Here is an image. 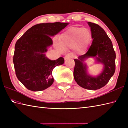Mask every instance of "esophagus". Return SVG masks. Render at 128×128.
Wrapping results in <instances>:
<instances>
[{
    "mask_svg": "<svg viewBox=\"0 0 128 128\" xmlns=\"http://www.w3.org/2000/svg\"><path fill=\"white\" fill-rule=\"evenodd\" d=\"M72 54H66V55L65 56V57H64L65 60H68V59H69L70 58H72Z\"/></svg>",
    "mask_w": 128,
    "mask_h": 128,
    "instance_id": "1",
    "label": "esophagus"
}]
</instances>
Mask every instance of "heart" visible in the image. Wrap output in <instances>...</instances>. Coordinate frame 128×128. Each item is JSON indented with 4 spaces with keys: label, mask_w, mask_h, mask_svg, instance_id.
I'll return each instance as SVG.
<instances>
[{
    "label": "heart",
    "mask_w": 128,
    "mask_h": 128,
    "mask_svg": "<svg viewBox=\"0 0 128 128\" xmlns=\"http://www.w3.org/2000/svg\"><path fill=\"white\" fill-rule=\"evenodd\" d=\"M91 40L90 31L82 27L70 28L64 32L59 38L60 44L62 48H75L76 50L80 53L85 52Z\"/></svg>",
    "instance_id": "obj_1"
}]
</instances>
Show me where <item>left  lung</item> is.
Segmentation results:
<instances>
[{
	"label": "left lung",
	"instance_id": "obj_1",
	"mask_svg": "<svg viewBox=\"0 0 128 128\" xmlns=\"http://www.w3.org/2000/svg\"><path fill=\"white\" fill-rule=\"evenodd\" d=\"M88 24L93 40L87 53L74 59V78L80 86L90 90H96L104 86L114 74L116 56L112 41L104 30L97 24L90 22ZM90 58H94L98 63L104 66L102 72L96 77L87 72L84 61Z\"/></svg>",
	"mask_w": 128,
	"mask_h": 128
}]
</instances>
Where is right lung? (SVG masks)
Returning a JSON list of instances; mask_svg holds the SVG:
<instances>
[{"instance_id":"obj_1","label":"right lung","mask_w":128,"mask_h":128,"mask_svg":"<svg viewBox=\"0 0 128 128\" xmlns=\"http://www.w3.org/2000/svg\"><path fill=\"white\" fill-rule=\"evenodd\" d=\"M69 25L68 22L42 23L29 28L15 46L13 62L18 80L29 90L40 91L54 82L52 71L64 64L60 57L52 60L46 56L48 48L53 44V37Z\"/></svg>"}]
</instances>
